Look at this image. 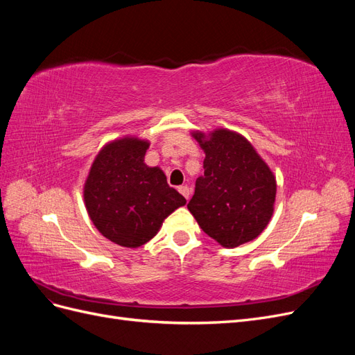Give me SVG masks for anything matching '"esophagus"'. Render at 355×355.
Instances as JSON below:
<instances>
[{"label": "esophagus", "mask_w": 355, "mask_h": 355, "mask_svg": "<svg viewBox=\"0 0 355 355\" xmlns=\"http://www.w3.org/2000/svg\"><path fill=\"white\" fill-rule=\"evenodd\" d=\"M179 192L182 196H184L187 200H189V196H191V189H189V187H187V185H182V187H179Z\"/></svg>", "instance_id": "34e87169"}]
</instances>
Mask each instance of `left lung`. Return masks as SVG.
<instances>
[{
	"mask_svg": "<svg viewBox=\"0 0 355 355\" xmlns=\"http://www.w3.org/2000/svg\"><path fill=\"white\" fill-rule=\"evenodd\" d=\"M191 135L206 158L188 210L200 228L227 249L257 239L274 213L272 170L243 135L230 128Z\"/></svg>",
	"mask_w": 355,
	"mask_h": 355,
	"instance_id": "8db88e82",
	"label": "left lung"
}]
</instances>
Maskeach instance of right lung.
I'll return each instance as SVG.
<instances>
[{
	"label": "right lung",
	"mask_w": 355,
	"mask_h": 355,
	"mask_svg": "<svg viewBox=\"0 0 355 355\" xmlns=\"http://www.w3.org/2000/svg\"><path fill=\"white\" fill-rule=\"evenodd\" d=\"M149 141L123 136L105 144L93 159L83 196L89 218L105 239L136 249L159 231L187 200L170 188L164 171L145 164Z\"/></svg>",
	"instance_id": "right-lung-1"
}]
</instances>
